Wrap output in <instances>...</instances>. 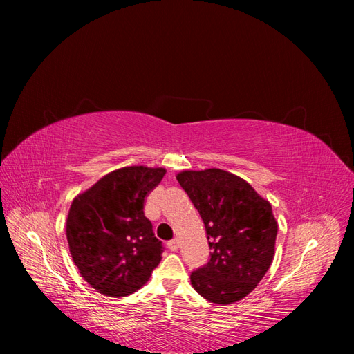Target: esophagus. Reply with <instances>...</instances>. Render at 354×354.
<instances>
[{"label": "esophagus", "instance_id": "obj_1", "mask_svg": "<svg viewBox=\"0 0 354 354\" xmlns=\"http://www.w3.org/2000/svg\"><path fill=\"white\" fill-rule=\"evenodd\" d=\"M167 246H168L169 251H177V250H178V241H177V239L169 241V242L167 243Z\"/></svg>", "mask_w": 354, "mask_h": 354}]
</instances>
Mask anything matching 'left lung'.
Here are the masks:
<instances>
[{
    "label": "left lung",
    "instance_id": "1",
    "mask_svg": "<svg viewBox=\"0 0 354 354\" xmlns=\"http://www.w3.org/2000/svg\"><path fill=\"white\" fill-rule=\"evenodd\" d=\"M207 230L209 260L190 274L209 303L232 304L252 292L273 261L277 223L269 201L218 168L177 174Z\"/></svg>",
    "mask_w": 354,
    "mask_h": 354
}]
</instances>
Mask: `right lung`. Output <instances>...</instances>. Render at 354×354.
<instances>
[{"label": "right lung", "mask_w": 354, "mask_h": 354, "mask_svg": "<svg viewBox=\"0 0 354 354\" xmlns=\"http://www.w3.org/2000/svg\"><path fill=\"white\" fill-rule=\"evenodd\" d=\"M165 173V168L124 167L72 201L66 220L69 251L84 281L97 292H136L162 259V242L143 208Z\"/></svg>", "instance_id": "1"}]
</instances>
